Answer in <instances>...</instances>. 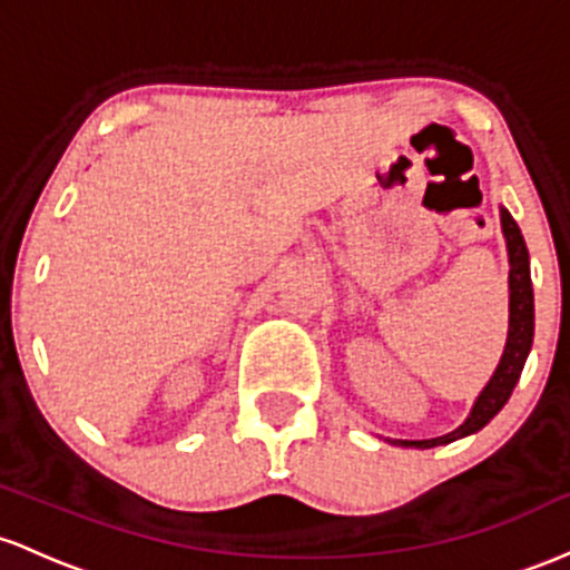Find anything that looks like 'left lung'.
I'll list each match as a JSON object with an SVG mask.
<instances>
[{
    "instance_id": "1",
    "label": "left lung",
    "mask_w": 570,
    "mask_h": 570,
    "mask_svg": "<svg viewBox=\"0 0 570 570\" xmlns=\"http://www.w3.org/2000/svg\"><path fill=\"white\" fill-rule=\"evenodd\" d=\"M501 232L507 239L509 253V334L507 347H503L501 361L492 371L490 382L476 395L469 417L460 423L455 431L444 433L436 439H385L393 446H412V450H431V446H444L452 441L474 436L484 425L507 406L511 390L520 382L522 368H525L530 344H533V283H530V255L522 239L520 226L507 207H501Z\"/></svg>"
}]
</instances>
